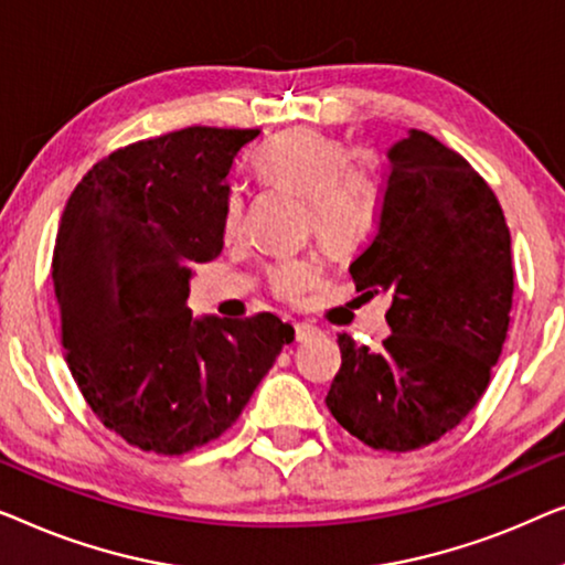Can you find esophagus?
<instances>
[{
  "label": "esophagus",
  "mask_w": 565,
  "mask_h": 565,
  "mask_svg": "<svg viewBox=\"0 0 565 565\" xmlns=\"http://www.w3.org/2000/svg\"><path fill=\"white\" fill-rule=\"evenodd\" d=\"M317 330L315 324H309V322H299V324H294V335H297V343H305V340H312L315 335H317Z\"/></svg>",
  "instance_id": "1"
}]
</instances>
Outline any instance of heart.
I'll return each mask as SVG.
<instances>
[{"mask_svg":"<svg viewBox=\"0 0 565 565\" xmlns=\"http://www.w3.org/2000/svg\"><path fill=\"white\" fill-rule=\"evenodd\" d=\"M253 171L268 186L305 196L307 227L332 250H348L371 233L379 214V179L363 150L345 153L335 135L297 127L274 135L253 156ZM243 230V196L227 192L222 202V235L235 241ZM317 279L309 258L279 260L268 281L276 297L297 299Z\"/></svg>","mask_w":565,"mask_h":565,"instance_id":"obj_1","label":"heart"}]
</instances>
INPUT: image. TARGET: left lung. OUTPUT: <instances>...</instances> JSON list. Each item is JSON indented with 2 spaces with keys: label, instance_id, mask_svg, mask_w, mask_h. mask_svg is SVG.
Returning a JSON list of instances; mask_svg holds the SVG:
<instances>
[{
  "label": "left lung",
  "instance_id": "left-lung-1",
  "mask_svg": "<svg viewBox=\"0 0 565 565\" xmlns=\"http://www.w3.org/2000/svg\"><path fill=\"white\" fill-rule=\"evenodd\" d=\"M355 291H388L379 348L340 335L328 409L353 438L407 452L440 440L487 392L514 291L497 194L423 130L388 150L376 225L351 264Z\"/></svg>",
  "mask_w": 565,
  "mask_h": 565
}]
</instances>
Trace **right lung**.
<instances>
[{
    "label": "right lung",
    "instance_id": "add662e5",
    "mask_svg": "<svg viewBox=\"0 0 565 565\" xmlns=\"http://www.w3.org/2000/svg\"><path fill=\"white\" fill-rule=\"evenodd\" d=\"M260 130L184 127L117 148L61 214L53 289L63 359L99 423L181 456L220 438L294 328L271 312L194 320L189 276L222 250L235 158Z\"/></svg>",
    "mask_w": 565,
    "mask_h": 565
}]
</instances>
